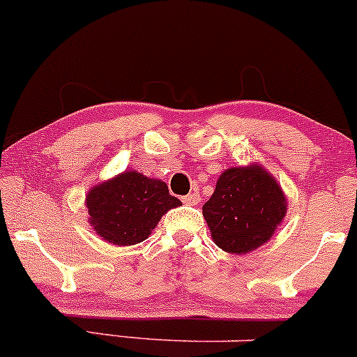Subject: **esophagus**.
<instances>
[{"mask_svg": "<svg viewBox=\"0 0 357 357\" xmlns=\"http://www.w3.org/2000/svg\"><path fill=\"white\" fill-rule=\"evenodd\" d=\"M182 201H183V204H187V206H195L199 201H201V195H199V192H190V194L183 195Z\"/></svg>", "mask_w": 357, "mask_h": 357, "instance_id": "obj_1", "label": "esophagus"}]
</instances>
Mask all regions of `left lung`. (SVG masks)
Wrapping results in <instances>:
<instances>
[{"instance_id": "8db88e82", "label": "left lung", "mask_w": 357, "mask_h": 357, "mask_svg": "<svg viewBox=\"0 0 357 357\" xmlns=\"http://www.w3.org/2000/svg\"><path fill=\"white\" fill-rule=\"evenodd\" d=\"M286 209V197L274 177L254 165L226 170L202 214L218 247L247 254L271 238Z\"/></svg>"}]
</instances>
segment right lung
Here are the masks:
<instances>
[{
	"label": "right lung",
	"instance_id": "add662e5",
	"mask_svg": "<svg viewBox=\"0 0 357 357\" xmlns=\"http://www.w3.org/2000/svg\"><path fill=\"white\" fill-rule=\"evenodd\" d=\"M180 201L162 180L126 172L93 187L86 197L90 223L109 243L134 245L146 240L168 209Z\"/></svg>",
	"mask_w": 357,
	"mask_h": 357
}]
</instances>
